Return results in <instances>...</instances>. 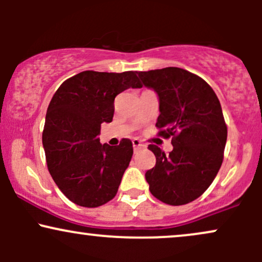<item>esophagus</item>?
<instances>
[{
  "instance_id": "34e87169",
  "label": "esophagus",
  "mask_w": 262,
  "mask_h": 262,
  "mask_svg": "<svg viewBox=\"0 0 262 262\" xmlns=\"http://www.w3.org/2000/svg\"><path fill=\"white\" fill-rule=\"evenodd\" d=\"M132 143H133V148H134V152H137V150L139 148H143V143L139 139H133L132 140Z\"/></svg>"
}]
</instances>
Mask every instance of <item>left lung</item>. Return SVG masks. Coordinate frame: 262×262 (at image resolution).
<instances>
[{"mask_svg":"<svg viewBox=\"0 0 262 262\" xmlns=\"http://www.w3.org/2000/svg\"><path fill=\"white\" fill-rule=\"evenodd\" d=\"M138 76L158 93V135L171 138L173 145L167 155L148 146L156 158L145 173L149 189L170 206L187 204L202 196L223 162L228 129L221 102L202 77L183 69L139 71Z\"/></svg>","mask_w":262,"mask_h":262,"instance_id":"1","label":"left lung"}]
</instances>
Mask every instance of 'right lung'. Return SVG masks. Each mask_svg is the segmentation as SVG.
Here are the masks:
<instances>
[{
	"instance_id": "obj_1",
	"label": "right lung",
	"mask_w": 262,
	"mask_h": 262,
	"mask_svg": "<svg viewBox=\"0 0 262 262\" xmlns=\"http://www.w3.org/2000/svg\"><path fill=\"white\" fill-rule=\"evenodd\" d=\"M143 85L134 71L87 70L65 80L54 93L43 130L48 170L71 202L95 208L117 194L133 156V144L123 138L117 146L98 139L102 123L112 122L114 98Z\"/></svg>"
}]
</instances>
